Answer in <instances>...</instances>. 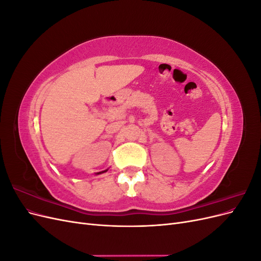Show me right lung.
<instances>
[{
  "instance_id": "right-lung-1",
  "label": "right lung",
  "mask_w": 261,
  "mask_h": 261,
  "mask_svg": "<svg viewBox=\"0 0 261 261\" xmlns=\"http://www.w3.org/2000/svg\"><path fill=\"white\" fill-rule=\"evenodd\" d=\"M103 172H105V171H103ZM99 173H102V172H99Z\"/></svg>"
}]
</instances>
